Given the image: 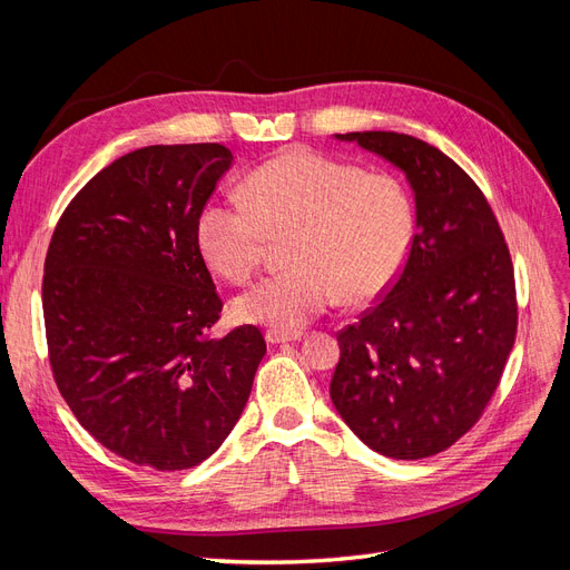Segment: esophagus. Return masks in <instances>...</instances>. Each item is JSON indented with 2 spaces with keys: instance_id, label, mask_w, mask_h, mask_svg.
<instances>
[{
  "instance_id": "obj_1",
  "label": "esophagus",
  "mask_w": 570,
  "mask_h": 570,
  "mask_svg": "<svg viewBox=\"0 0 570 570\" xmlns=\"http://www.w3.org/2000/svg\"><path fill=\"white\" fill-rule=\"evenodd\" d=\"M297 340H302V333H281V331L266 333L268 344H285V342H297Z\"/></svg>"
}]
</instances>
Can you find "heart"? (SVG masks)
<instances>
[{
  "mask_svg": "<svg viewBox=\"0 0 570 570\" xmlns=\"http://www.w3.org/2000/svg\"><path fill=\"white\" fill-rule=\"evenodd\" d=\"M243 199L209 202L197 220L199 249L230 283L264 264L271 237L287 239L292 268L243 292V323L297 333L333 306L364 304L400 273L413 235V209L400 180L347 161L295 149L256 168Z\"/></svg>",
  "mask_w": 570,
  "mask_h": 570,
  "instance_id": "b5f03b06",
  "label": "heart"
}]
</instances>
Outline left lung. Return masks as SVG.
I'll list each match as a JSON object with an SVG mask.
<instances>
[{"label":"left lung","mask_w":570,"mask_h":570,"mask_svg":"<svg viewBox=\"0 0 570 570\" xmlns=\"http://www.w3.org/2000/svg\"><path fill=\"white\" fill-rule=\"evenodd\" d=\"M402 170L416 235L387 295L337 335L331 400L390 459H425L471 430L515 340L513 266L485 195L438 147L366 130L335 135Z\"/></svg>","instance_id":"left-lung-1"}]
</instances>
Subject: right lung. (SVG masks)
Instances as JSON below:
<instances>
[{"instance_id":"1","label":"right lung","mask_w":570,"mask_h":570,"mask_svg":"<svg viewBox=\"0 0 570 570\" xmlns=\"http://www.w3.org/2000/svg\"><path fill=\"white\" fill-rule=\"evenodd\" d=\"M233 151L149 145L85 185L51 235L42 312L59 392L109 452L157 471L209 459L266 354L254 325L209 337L220 299L197 220Z\"/></svg>"}]
</instances>
